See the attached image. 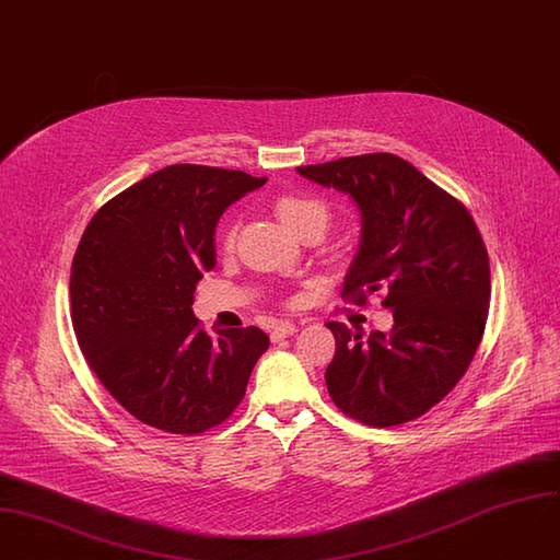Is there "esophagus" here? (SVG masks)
<instances>
[{"label": "esophagus", "mask_w": 560, "mask_h": 560, "mask_svg": "<svg viewBox=\"0 0 560 560\" xmlns=\"http://www.w3.org/2000/svg\"><path fill=\"white\" fill-rule=\"evenodd\" d=\"M294 330H296V326H294L292 322H279V324L272 326L270 339H272V341H281V339H285L288 335H292Z\"/></svg>", "instance_id": "esophagus-1"}]
</instances>
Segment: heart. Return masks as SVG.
Returning a JSON list of instances; mask_svg holds the SVG:
<instances>
[{
  "mask_svg": "<svg viewBox=\"0 0 560 560\" xmlns=\"http://www.w3.org/2000/svg\"><path fill=\"white\" fill-rule=\"evenodd\" d=\"M275 212L281 219V223L296 234L306 232L311 228H326L330 221V208L328 202L319 196L311 194H283L275 200ZM234 230L230 228L225 232V245H232Z\"/></svg>",
  "mask_w": 560,
  "mask_h": 560,
  "instance_id": "1",
  "label": "heart"
}]
</instances>
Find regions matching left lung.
Masks as SVG:
<instances>
[{"label": "left lung", "instance_id": "left-lung-1", "mask_svg": "<svg viewBox=\"0 0 560 560\" xmlns=\"http://www.w3.org/2000/svg\"><path fill=\"white\" fill-rule=\"evenodd\" d=\"M346 191L362 212V245L341 296L384 292L388 335L328 322L337 348L326 386L337 409L369 427L418 420L467 373L482 341L491 277L485 241L460 200L395 154L296 167Z\"/></svg>", "mask_w": 560, "mask_h": 560}]
</instances>
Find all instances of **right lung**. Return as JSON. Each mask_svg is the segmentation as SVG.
<instances>
[{
  "instance_id": "obj_1",
  "label": "right lung",
  "mask_w": 560,
  "mask_h": 560,
  "mask_svg": "<svg viewBox=\"0 0 560 560\" xmlns=\"http://www.w3.org/2000/svg\"><path fill=\"white\" fill-rule=\"evenodd\" d=\"M268 178L170 165L116 194L89 221L71 266V322L89 369L142 424L198 435L223 424L270 339L257 326L210 337L191 313L217 266L230 202Z\"/></svg>"
}]
</instances>
